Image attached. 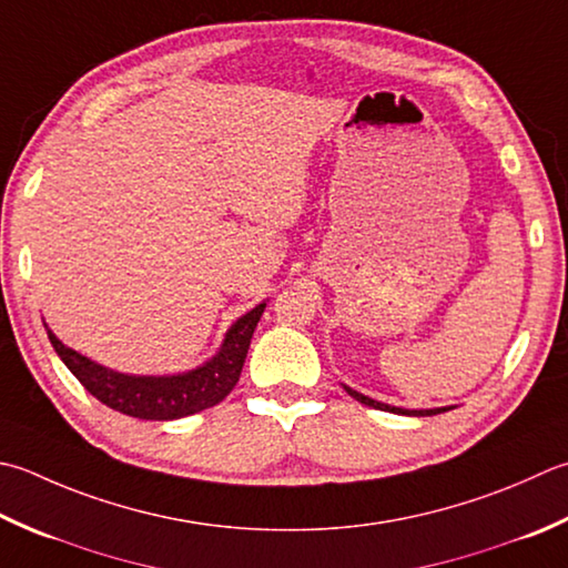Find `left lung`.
Wrapping results in <instances>:
<instances>
[{"mask_svg":"<svg viewBox=\"0 0 568 568\" xmlns=\"http://www.w3.org/2000/svg\"><path fill=\"white\" fill-rule=\"evenodd\" d=\"M344 392H347L352 398H357L359 404L364 406H372V408H379V410H388V414H402V416H436V414H446V410H450L453 406H443V408H418V410H410V408H398V406H388V404H382V402H374V398L364 396L359 392H354L352 386L342 384Z\"/></svg>","mask_w":568,"mask_h":568,"instance_id":"obj_1","label":"left lung"}]
</instances>
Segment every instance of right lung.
Here are the masks:
<instances>
[{
    "instance_id": "add662e5",
    "label": "right lung",
    "mask_w": 568,
    "mask_h": 568,
    "mask_svg": "<svg viewBox=\"0 0 568 568\" xmlns=\"http://www.w3.org/2000/svg\"><path fill=\"white\" fill-rule=\"evenodd\" d=\"M263 310L265 303L255 305L251 313L233 322L221 342V349L202 366L166 376H138L108 369V366L65 347L51 329L47 332L61 362L100 404L132 418L174 420L216 406L231 394L241 376L243 362H246L253 329L258 325Z\"/></svg>"
}]
</instances>
